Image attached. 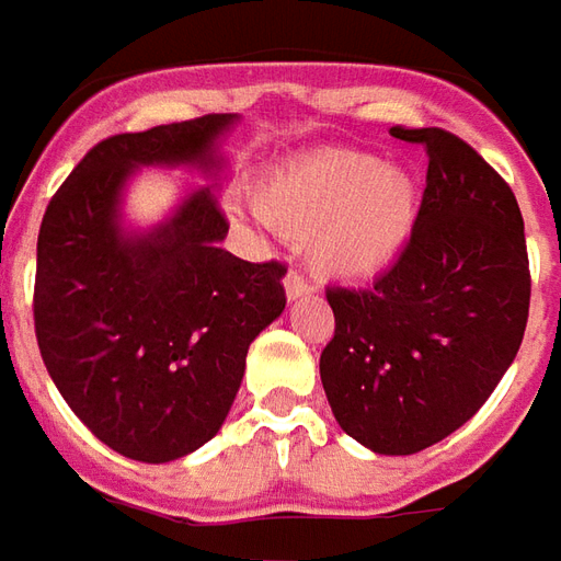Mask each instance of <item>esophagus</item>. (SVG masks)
<instances>
[{
	"label": "esophagus",
	"mask_w": 561,
	"mask_h": 561,
	"mask_svg": "<svg viewBox=\"0 0 561 561\" xmlns=\"http://www.w3.org/2000/svg\"><path fill=\"white\" fill-rule=\"evenodd\" d=\"M284 287H287L289 299H301V296L313 293L311 280H308L301 272H296V268H289L287 272V277H284Z\"/></svg>",
	"instance_id": "obj_1"
}]
</instances>
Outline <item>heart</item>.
I'll return each instance as SVG.
<instances>
[{
  "mask_svg": "<svg viewBox=\"0 0 561 561\" xmlns=\"http://www.w3.org/2000/svg\"><path fill=\"white\" fill-rule=\"evenodd\" d=\"M416 184L371 153L325 150L274 172L256 193L272 226L305 238L325 277L365 280L396 260L416 224Z\"/></svg>",
  "mask_w": 561,
  "mask_h": 561,
  "instance_id": "1",
  "label": "heart"
}]
</instances>
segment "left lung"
Returning <instances> with one entry per match:
<instances>
[{"instance_id":"1","label":"left lung","mask_w":561,"mask_h":561,"mask_svg":"<svg viewBox=\"0 0 561 561\" xmlns=\"http://www.w3.org/2000/svg\"><path fill=\"white\" fill-rule=\"evenodd\" d=\"M414 232L371 287H329L335 335L320 356L337 426L368 450H426L478 414L523 344L531 299L523 214L502 174L428 126Z\"/></svg>"}]
</instances>
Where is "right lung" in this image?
Wrapping results in <instances>:
<instances>
[{"mask_svg":"<svg viewBox=\"0 0 561 561\" xmlns=\"http://www.w3.org/2000/svg\"><path fill=\"white\" fill-rule=\"evenodd\" d=\"M232 121L205 114L99 141L38 229L33 317L47 375L83 426L138 462H172L220 432L250 341L287 305L284 262L220 248L229 220L210 186L150 236L117 224L135 165L210 169Z\"/></svg>","mask_w":561,"mask_h":561,"instance_id":"right-lung-1","label":"right lung"}]
</instances>
